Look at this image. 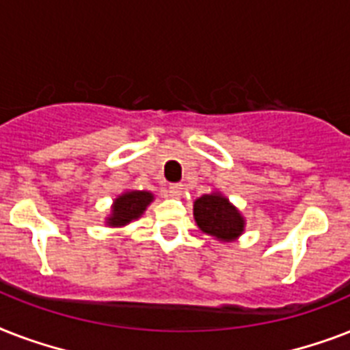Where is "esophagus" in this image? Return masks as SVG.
I'll list each match as a JSON object with an SVG mask.
<instances>
[{
	"instance_id": "obj_1",
	"label": "esophagus",
	"mask_w": 350,
	"mask_h": 350,
	"mask_svg": "<svg viewBox=\"0 0 350 350\" xmlns=\"http://www.w3.org/2000/svg\"><path fill=\"white\" fill-rule=\"evenodd\" d=\"M181 194H183V185H180V183L169 185V196L170 198H180Z\"/></svg>"
}]
</instances>
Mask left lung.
I'll return each mask as SVG.
<instances>
[{"mask_svg":"<svg viewBox=\"0 0 350 350\" xmlns=\"http://www.w3.org/2000/svg\"><path fill=\"white\" fill-rule=\"evenodd\" d=\"M194 219L203 234L224 243L236 241L245 232L243 214L219 191L198 198L194 202Z\"/></svg>","mask_w":350,"mask_h":350,"instance_id":"1","label":"left lung"}]
</instances>
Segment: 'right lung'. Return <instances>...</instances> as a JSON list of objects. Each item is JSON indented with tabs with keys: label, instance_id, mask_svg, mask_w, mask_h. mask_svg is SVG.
Returning <instances> with one entry per match:
<instances>
[{
	"label": "right lung",
	"instance_id": "right-lung-1",
	"mask_svg": "<svg viewBox=\"0 0 350 350\" xmlns=\"http://www.w3.org/2000/svg\"><path fill=\"white\" fill-rule=\"evenodd\" d=\"M154 202V194L150 191H132L126 189L114 198L111 205V213L107 214V227H125L143 216L147 207Z\"/></svg>",
	"mask_w": 350,
	"mask_h": 350
}]
</instances>
